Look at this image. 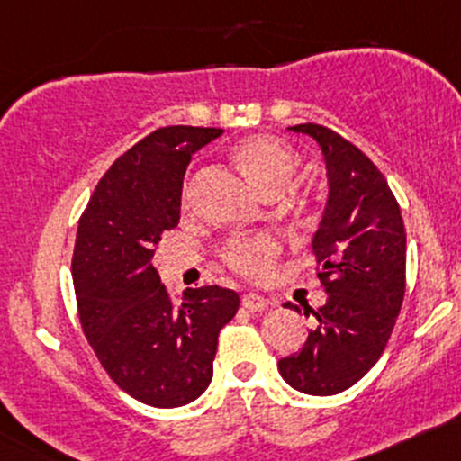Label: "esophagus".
Wrapping results in <instances>:
<instances>
[{
    "label": "esophagus",
    "mask_w": 461,
    "mask_h": 461,
    "mask_svg": "<svg viewBox=\"0 0 461 461\" xmlns=\"http://www.w3.org/2000/svg\"><path fill=\"white\" fill-rule=\"evenodd\" d=\"M267 306H269V300H265V297L258 295V293H247V295H242V308H247V311L260 312L265 311Z\"/></svg>",
    "instance_id": "esophagus-1"
}]
</instances>
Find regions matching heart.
<instances>
[{
    "mask_svg": "<svg viewBox=\"0 0 461 461\" xmlns=\"http://www.w3.org/2000/svg\"><path fill=\"white\" fill-rule=\"evenodd\" d=\"M234 157L242 173L265 196L282 194L300 168L295 149L276 135L260 133L240 140L234 149ZM221 256L225 265L239 276L247 280H262L269 276L280 256V240L271 234L231 236L221 247Z\"/></svg>",
    "mask_w": 461,
    "mask_h": 461,
    "instance_id": "1",
    "label": "heart"
}]
</instances>
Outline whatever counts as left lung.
<instances>
[{
  "label": "left lung",
  "mask_w": 461,
  "mask_h": 461,
  "mask_svg": "<svg viewBox=\"0 0 461 461\" xmlns=\"http://www.w3.org/2000/svg\"><path fill=\"white\" fill-rule=\"evenodd\" d=\"M291 131L317 140L326 159L330 194L312 254L328 300L317 311L306 306L315 328L277 370L297 392L332 396L361 381L392 337L404 297L407 236L401 205L370 157L328 126Z\"/></svg>",
  "instance_id": "1"
}]
</instances>
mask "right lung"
<instances>
[{"label": "right lung", "instance_id": "right-lung-1", "mask_svg": "<svg viewBox=\"0 0 461 461\" xmlns=\"http://www.w3.org/2000/svg\"><path fill=\"white\" fill-rule=\"evenodd\" d=\"M221 129L164 126L113 161L78 221L72 277L80 326L111 381L135 401L188 404L212 381L219 332L240 306L219 285L175 300L153 267L155 245L179 225L190 157Z\"/></svg>", "mask_w": 461, "mask_h": 461}]
</instances>
